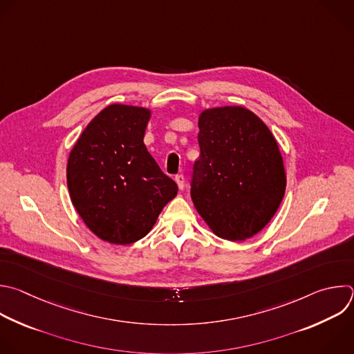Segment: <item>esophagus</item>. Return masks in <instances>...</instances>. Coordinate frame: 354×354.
<instances>
[{
	"label": "esophagus",
	"mask_w": 354,
	"mask_h": 354,
	"mask_svg": "<svg viewBox=\"0 0 354 354\" xmlns=\"http://www.w3.org/2000/svg\"><path fill=\"white\" fill-rule=\"evenodd\" d=\"M175 180H176V183H178V187H179L180 190H183V189H185V176H183V174H178V175L175 176Z\"/></svg>",
	"instance_id": "obj_1"
}]
</instances>
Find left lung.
<instances>
[{"mask_svg": "<svg viewBox=\"0 0 354 354\" xmlns=\"http://www.w3.org/2000/svg\"><path fill=\"white\" fill-rule=\"evenodd\" d=\"M200 157L192 200L216 236L245 241L275 215L286 174L275 138L245 106L209 108L198 116Z\"/></svg>", "mask_w": 354, "mask_h": 354, "instance_id": "left-lung-1", "label": "left lung"}]
</instances>
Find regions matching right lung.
<instances>
[{"label":"right lung","instance_id":"right-lung-1","mask_svg":"<svg viewBox=\"0 0 354 354\" xmlns=\"http://www.w3.org/2000/svg\"><path fill=\"white\" fill-rule=\"evenodd\" d=\"M150 109L112 104L86 127L66 167L72 204L87 227L113 245H131L151 230L176 196L145 146Z\"/></svg>","mask_w":354,"mask_h":354}]
</instances>
